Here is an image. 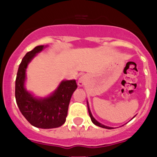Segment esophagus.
<instances>
[{"instance_id":"obj_1","label":"esophagus","mask_w":157,"mask_h":157,"mask_svg":"<svg viewBox=\"0 0 157 157\" xmlns=\"http://www.w3.org/2000/svg\"><path fill=\"white\" fill-rule=\"evenodd\" d=\"M85 81H86V78H85V76H81L78 80V85L79 86H83V85L85 84Z\"/></svg>"}]
</instances>
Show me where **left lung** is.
Segmentation results:
<instances>
[{
	"label": "left lung",
	"instance_id": "left-lung-1",
	"mask_svg": "<svg viewBox=\"0 0 157 157\" xmlns=\"http://www.w3.org/2000/svg\"><path fill=\"white\" fill-rule=\"evenodd\" d=\"M87 105H88V110H89V116H90V118H91V121H92V122H93L94 124H96V125L99 126V127H101V128H108V129H113V127H109V126H106V125H104V124H101L100 122H98V121H97V120L95 119L94 117H93V115H92V113H91V111H90V109H89V102L87 101Z\"/></svg>",
	"mask_w": 157,
	"mask_h": 157
}]
</instances>
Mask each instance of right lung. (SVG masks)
Listing matches in <instances>:
<instances>
[{
    "instance_id": "obj_1",
    "label": "right lung",
    "mask_w": 157,
    "mask_h": 157,
    "mask_svg": "<svg viewBox=\"0 0 157 157\" xmlns=\"http://www.w3.org/2000/svg\"><path fill=\"white\" fill-rule=\"evenodd\" d=\"M46 46H36L27 52L18 68L15 85V97L20 111L32 125L40 128H54L64 124L71 97L77 88L76 81H62L48 97L38 98L25 87L26 68L38 52Z\"/></svg>"
}]
</instances>
